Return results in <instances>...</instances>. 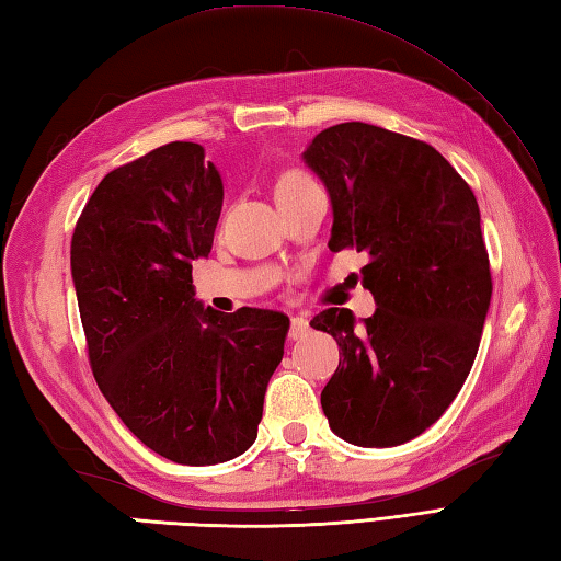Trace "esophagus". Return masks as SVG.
Returning <instances> with one entry per match:
<instances>
[{"label":"esophagus","instance_id":"esophagus-1","mask_svg":"<svg viewBox=\"0 0 561 561\" xmlns=\"http://www.w3.org/2000/svg\"><path fill=\"white\" fill-rule=\"evenodd\" d=\"M308 330H311V323H308L306 316H294L291 318V328H289V337L291 340H299V337L308 335Z\"/></svg>","mask_w":561,"mask_h":561}]
</instances>
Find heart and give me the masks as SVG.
Here are the masks:
<instances>
[{
	"label": "heart",
	"mask_w": 561,
	"mask_h": 561,
	"mask_svg": "<svg viewBox=\"0 0 561 561\" xmlns=\"http://www.w3.org/2000/svg\"><path fill=\"white\" fill-rule=\"evenodd\" d=\"M301 181H308L306 175H301V173H287L282 178V181L277 183V185H287V183H301Z\"/></svg>",
	"instance_id": "1"
}]
</instances>
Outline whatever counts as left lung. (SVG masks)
Segmentation results:
<instances>
[{
  "label": "left lung",
  "instance_id": "obj_1",
  "mask_svg": "<svg viewBox=\"0 0 561 561\" xmlns=\"http://www.w3.org/2000/svg\"><path fill=\"white\" fill-rule=\"evenodd\" d=\"M301 159L330 195V250H364L376 301L362 328L350 308L311 320L342 350L320 404L347 444L400 446L448 410L478 356L492 299L478 199L434 147L376 125L328 127Z\"/></svg>",
  "mask_w": 561,
  "mask_h": 561
}]
</instances>
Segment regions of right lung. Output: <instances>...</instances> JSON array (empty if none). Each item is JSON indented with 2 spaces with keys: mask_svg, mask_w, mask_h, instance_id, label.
<instances>
[{
  "mask_svg": "<svg viewBox=\"0 0 561 561\" xmlns=\"http://www.w3.org/2000/svg\"><path fill=\"white\" fill-rule=\"evenodd\" d=\"M224 202L217 165L171 141L111 171L71 236V279L96 383L141 444L181 465H217L257 438L289 318L219 313L195 299Z\"/></svg>",
  "mask_w": 561,
  "mask_h": 561,
  "instance_id": "obj_1",
  "label": "right lung"
}]
</instances>
